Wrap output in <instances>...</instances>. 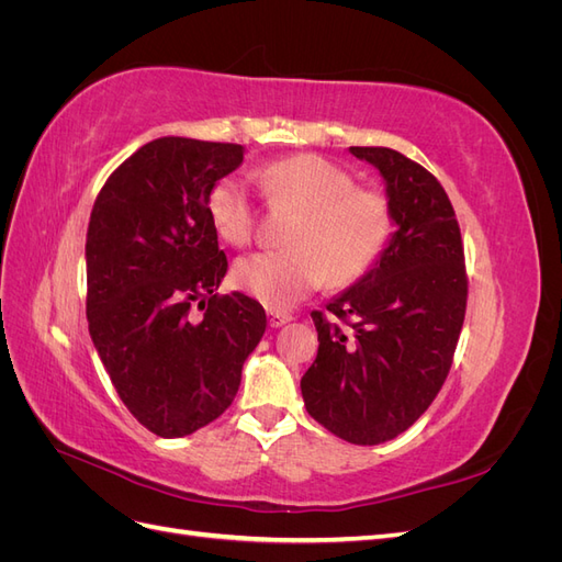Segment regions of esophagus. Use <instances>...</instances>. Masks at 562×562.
<instances>
[{"label": "esophagus", "mask_w": 562, "mask_h": 562, "mask_svg": "<svg viewBox=\"0 0 562 562\" xmlns=\"http://www.w3.org/2000/svg\"><path fill=\"white\" fill-rule=\"evenodd\" d=\"M293 316L291 314H283V312H269V326L271 328H281L285 323H291Z\"/></svg>", "instance_id": "1"}]
</instances>
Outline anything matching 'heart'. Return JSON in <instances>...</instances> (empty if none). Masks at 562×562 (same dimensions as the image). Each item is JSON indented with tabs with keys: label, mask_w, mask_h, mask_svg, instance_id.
<instances>
[{
	"label": "heart",
	"mask_w": 562,
	"mask_h": 562,
	"mask_svg": "<svg viewBox=\"0 0 562 562\" xmlns=\"http://www.w3.org/2000/svg\"><path fill=\"white\" fill-rule=\"evenodd\" d=\"M271 206L295 211L283 250H262L234 265V283L269 310H288L316 288L361 279L380 258L391 234L389 203L380 192L356 187L337 164L295 155L255 173ZM206 213L220 239L246 246L255 234V211L241 178H220Z\"/></svg>",
	"instance_id": "heart-1"
}]
</instances>
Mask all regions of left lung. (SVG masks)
Returning <instances> with one entry per match:
<instances>
[{
    "instance_id": "obj_1",
    "label": "left lung",
    "mask_w": 562,
    "mask_h": 562,
    "mask_svg": "<svg viewBox=\"0 0 562 562\" xmlns=\"http://www.w3.org/2000/svg\"><path fill=\"white\" fill-rule=\"evenodd\" d=\"M375 166L391 213L380 258L314 312L318 353L300 382L307 413L356 446L396 438L443 386L467 312L464 248L452 203L419 164L389 147H349Z\"/></svg>"
}]
</instances>
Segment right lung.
Returning a JSON list of instances; mask_svg holds the SVG:
<instances>
[{
  "label": "right lung",
  "mask_w": 562,
  "mask_h": 562,
  "mask_svg": "<svg viewBox=\"0 0 562 562\" xmlns=\"http://www.w3.org/2000/svg\"><path fill=\"white\" fill-rule=\"evenodd\" d=\"M244 155V145L164 135L119 166L93 203V347L119 398L161 438L190 436L227 411L267 328L260 302L217 295L227 258L206 213L211 187Z\"/></svg>",
  "instance_id": "obj_1"
}]
</instances>
